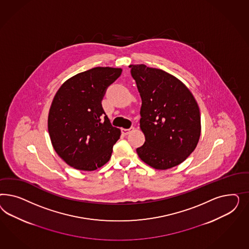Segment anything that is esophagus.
<instances>
[{
  "label": "esophagus",
  "instance_id": "34e87169",
  "mask_svg": "<svg viewBox=\"0 0 249 249\" xmlns=\"http://www.w3.org/2000/svg\"><path fill=\"white\" fill-rule=\"evenodd\" d=\"M132 130H134L133 127H131V128H121V133L124 136H127L128 134H129V132L132 131Z\"/></svg>",
  "mask_w": 249,
  "mask_h": 249
}]
</instances>
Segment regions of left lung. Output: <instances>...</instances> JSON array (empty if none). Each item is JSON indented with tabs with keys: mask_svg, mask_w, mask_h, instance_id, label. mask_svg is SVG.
Masks as SVG:
<instances>
[{
	"mask_svg": "<svg viewBox=\"0 0 249 249\" xmlns=\"http://www.w3.org/2000/svg\"><path fill=\"white\" fill-rule=\"evenodd\" d=\"M142 100L140 126L145 142L136 151L145 163L157 170L179 165L195 151L201 134L197 102L174 75L143 64L130 65Z\"/></svg>",
	"mask_w": 249,
	"mask_h": 249,
	"instance_id": "1",
	"label": "left lung"
}]
</instances>
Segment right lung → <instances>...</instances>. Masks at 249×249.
I'll use <instances>...</instances> for the list:
<instances>
[{
	"label": "right lung",
	"instance_id": "add662e5",
	"mask_svg": "<svg viewBox=\"0 0 249 249\" xmlns=\"http://www.w3.org/2000/svg\"><path fill=\"white\" fill-rule=\"evenodd\" d=\"M121 72V68H92L69 78L56 92L48 132L54 151L68 165L94 171L111 157L121 129L111 125L101 101Z\"/></svg>",
	"mask_w": 249,
	"mask_h": 249
}]
</instances>
